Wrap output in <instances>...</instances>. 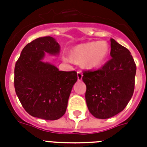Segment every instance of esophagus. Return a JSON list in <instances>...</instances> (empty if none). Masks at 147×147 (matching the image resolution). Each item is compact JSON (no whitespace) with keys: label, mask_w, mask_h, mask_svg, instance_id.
Masks as SVG:
<instances>
[{"label":"esophagus","mask_w":147,"mask_h":147,"mask_svg":"<svg viewBox=\"0 0 147 147\" xmlns=\"http://www.w3.org/2000/svg\"><path fill=\"white\" fill-rule=\"evenodd\" d=\"M77 76H78V81H82V80L83 75H82V71H78V75H77Z\"/></svg>","instance_id":"obj_1"}]
</instances>
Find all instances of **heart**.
Segmentation results:
<instances>
[{"label":"heart","mask_w":147,"mask_h":147,"mask_svg":"<svg viewBox=\"0 0 147 147\" xmlns=\"http://www.w3.org/2000/svg\"><path fill=\"white\" fill-rule=\"evenodd\" d=\"M109 47L105 41H94L80 44L71 50V57L75 61L82 62L87 69L98 68L104 63L108 55ZM70 61V58H65Z\"/></svg>","instance_id":"b5f03b06"}]
</instances>
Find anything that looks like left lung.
I'll list each match as a JSON object with an SVG mask.
<instances>
[{
  "mask_svg": "<svg viewBox=\"0 0 147 147\" xmlns=\"http://www.w3.org/2000/svg\"><path fill=\"white\" fill-rule=\"evenodd\" d=\"M111 56L100 69L85 71V100L90 113L107 119L121 112L134 94L137 66L130 52L111 39Z\"/></svg>",
  "mask_w": 147,
  "mask_h": 147,
  "instance_id": "8db88e82",
  "label": "left lung"
}]
</instances>
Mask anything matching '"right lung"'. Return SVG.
Returning <instances> with one entry per match:
<instances>
[{"instance_id": "1", "label": "right lung", "mask_w": 147, "mask_h": 147, "mask_svg": "<svg viewBox=\"0 0 147 147\" xmlns=\"http://www.w3.org/2000/svg\"><path fill=\"white\" fill-rule=\"evenodd\" d=\"M59 50L54 38H37L24 47L16 62L15 92L31 116L55 121L65 113L71 88L78 79L77 72L59 71L42 62L46 53L55 55Z\"/></svg>"}]
</instances>
